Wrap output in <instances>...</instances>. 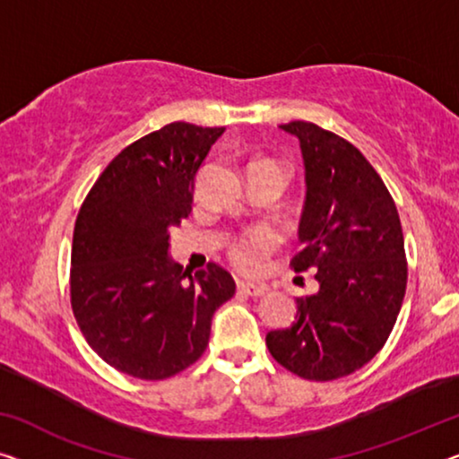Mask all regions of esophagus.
I'll return each mask as SVG.
<instances>
[{
	"instance_id": "esophagus-1",
	"label": "esophagus",
	"mask_w": 459,
	"mask_h": 459,
	"mask_svg": "<svg viewBox=\"0 0 459 459\" xmlns=\"http://www.w3.org/2000/svg\"><path fill=\"white\" fill-rule=\"evenodd\" d=\"M238 292H243V295L253 297V299H259L268 292V289H265V286H257L249 282H238Z\"/></svg>"
}]
</instances>
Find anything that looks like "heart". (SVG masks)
I'll use <instances>...</instances> for the list:
<instances>
[{
  "mask_svg": "<svg viewBox=\"0 0 459 459\" xmlns=\"http://www.w3.org/2000/svg\"><path fill=\"white\" fill-rule=\"evenodd\" d=\"M273 245H276V238H273L272 232L255 230L237 238L230 245L229 257L238 272L247 273V276H255V273L264 270L265 257L272 253Z\"/></svg>",
  "mask_w": 459,
  "mask_h": 459,
  "instance_id": "obj_1",
  "label": "heart"
}]
</instances>
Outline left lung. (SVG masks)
Here are the masks:
<instances>
[{"label": "left lung", "mask_w": 459, "mask_h": 459, "mask_svg": "<svg viewBox=\"0 0 459 459\" xmlns=\"http://www.w3.org/2000/svg\"><path fill=\"white\" fill-rule=\"evenodd\" d=\"M280 129L297 135L307 197L303 243L290 265L316 270L319 290L297 299V321L265 344L299 377L332 381L367 365L394 330L406 292L404 235L385 183L351 142L309 121Z\"/></svg>", "instance_id": "8db88e82"}]
</instances>
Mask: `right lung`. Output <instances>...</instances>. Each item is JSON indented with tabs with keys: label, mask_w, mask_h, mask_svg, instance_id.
Masks as SVG:
<instances>
[{
	"label": "right lung",
	"mask_w": 459,
	"mask_h": 459,
	"mask_svg": "<svg viewBox=\"0 0 459 459\" xmlns=\"http://www.w3.org/2000/svg\"><path fill=\"white\" fill-rule=\"evenodd\" d=\"M224 127L175 121L123 148L88 191L74 227L70 295L80 332L117 371L159 381L202 357L212 316L235 295L218 264L194 276L169 257L195 175Z\"/></svg>",
	"instance_id": "obj_1"
}]
</instances>
